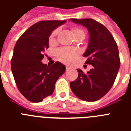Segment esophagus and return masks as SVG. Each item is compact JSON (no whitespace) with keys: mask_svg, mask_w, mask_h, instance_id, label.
I'll use <instances>...</instances> for the list:
<instances>
[{"mask_svg":"<svg viewBox=\"0 0 131 131\" xmlns=\"http://www.w3.org/2000/svg\"><path fill=\"white\" fill-rule=\"evenodd\" d=\"M70 69V67L69 66H66V70H68V69Z\"/></svg>","mask_w":131,"mask_h":131,"instance_id":"1","label":"esophagus"}]
</instances>
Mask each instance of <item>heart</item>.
<instances>
[{
  "label": "heart",
  "instance_id": "1",
  "mask_svg": "<svg viewBox=\"0 0 131 131\" xmlns=\"http://www.w3.org/2000/svg\"><path fill=\"white\" fill-rule=\"evenodd\" d=\"M72 33L75 39L79 37H83L84 39L85 33L82 29L79 27H73L72 29ZM58 33V29H56L52 32L49 37L50 42H53L55 41ZM79 53V52L78 50L71 48H61L56 52L58 60L66 63H69L73 62L77 58Z\"/></svg>",
  "mask_w": 131,
  "mask_h": 131
}]
</instances>
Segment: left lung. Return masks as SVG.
Returning a JSON list of instances; mask_svg holds the SVG:
<instances>
[{"label":"left lung","instance_id":"obj_1","mask_svg":"<svg viewBox=\"0 0 131 131\" xmlns=\"http://www.w3.org/2000/svg\"><path fill=\"white\" fill-rule=\"evenodd\" d=\"M69 20L83 25L89 31V45L83 56L87 58L85 63L94 67L87 73L77 69L78 77L70 83V87L80 99L96 101L110 90L119 69L117 45L108 29L94 19L71 18Z\"/></svg>","mask_w":131,"mask_h":131}]
</instances>
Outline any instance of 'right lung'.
Masks as SVG:
<instances>
[{
    "mask_svg": "<svg viewBox=\"0 0 131 131\" xmlns=\"http://www.w3.org/2000/svg\"><path fill=\"white\" fill-rule=\"evenodd\" d=\"M66 20L40 21L31 26L18 40L14 48L11 68L17 87L32 102H40L54 91L56 82L65 72L59 62L43 64L45 50L53 30Z\"/></svg>",
    "mask_w": 131,
    "mask_h": 131,
    "instance_id": "1",
    "label": "right lung"
}]
</instances>
